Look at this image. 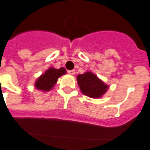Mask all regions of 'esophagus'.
<instances>
[{
  "label": "esophagus",
  "mask_w": 150,
  "mask_h": 150,
  "mask_svg": "<svg viewBox=\"0 0 150 150\" xmlns=\"http://www.w3.org/2000/svg\"><path fill=\"white\" fill-rule=\"evenodd\" d=\"M67 72L69 73L70 75H75V70H71V71H67Z\"/></svg>",
  "instance_id": "1"
}]
</instances>
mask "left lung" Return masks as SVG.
<instances>
[{
    "instance_id": "left-lung-1",
    "label": "left lung",
    "mask_w": 150,
    "mask_h": 150,
    "mask_svg": "<svg viewBox=\"0 0 150 150\" xmlns=\"http://www.w3.org/2000/svg\"><path fill=\"white\" fill-rule=\"evenodd\" d=\"M77 82L82 93L93 98H101L109 88V86L91 71L78 75Z\"/></svg>"
}]
</instances>
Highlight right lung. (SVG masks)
<instances>
[{
  "label": "right lung",
  "instance_id": "1",
  "mask_svg": "<svg viewBox=\"0 0 150 150\" xmlns=\"http://www.w3.org/2000/svg\"><path fill=\"white\" fill-rule=\"evenodd\" d=\"M66 74V70L64 67L59 69H55L54 67H50L43 75H41L35 81V86L36 89L43 91H49L52 89L58 79L61 75Z\"/></svg>",
  "mask_w": 150,
  "mask_h": 150
}]
</instances>
